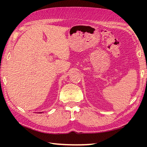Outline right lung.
I'll use <instances>...</instances> for the list:
<instances>
[{
	"instance_id": "add662e5",
	"label": "right lung",
	"mask_w": 147,
	"mask_h": 147,
	"mask_svg": "<svg viewBox=\"0 0 147 147\" xmlns=\"http://www.w3.org/2000/svg\"><path fill=\"white\" fill-rule=\"evenodd\" d=\"M39 113H42V112H39Z\"/></svg>"
}]
</instances>
